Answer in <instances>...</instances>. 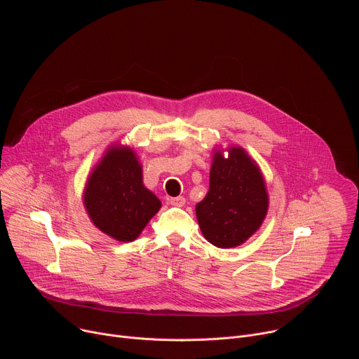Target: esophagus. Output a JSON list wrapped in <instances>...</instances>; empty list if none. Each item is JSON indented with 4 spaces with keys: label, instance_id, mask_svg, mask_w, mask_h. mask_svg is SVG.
I'll return each mask as SVG.
<instances>
[{
    "label": "esophagus",
    "instance_id": "esophagus-1",
    "mask_svg": "<svg viewBox=\"0 0 359 359\" xmlns=\"http://www.w3.org/2000/svg\"><path fill=\"white\" fill-rule=\"evenodd\" d=\"M169 203L172 204V206H177V208H182V206H184L186 198H184L183 196H177V197H172V198L169 200Z\"/></svg>",
    "mask_w": 359,
    "mask_h": 359
}]
</instances>
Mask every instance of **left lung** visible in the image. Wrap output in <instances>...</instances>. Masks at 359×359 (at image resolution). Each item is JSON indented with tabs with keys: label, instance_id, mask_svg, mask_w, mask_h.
I'll use <instances>...</instances> for the list:
<instances>
[{
	"label": "left lung",
	"instance_id": "left-lung-1",
	"mask_svg": "<svg viewBox=\"0 0 359 359\" xmlns=\"http://www.w3.org/2000/svg\"><path fill=\"white\" fill-rule=\"evenodd\" d=\"M269 194L260 168L243 147L215 151L210 187L196 204L200 230L209 243L220 248L243 244L257 231L267 215Z\"/></svg>",
	"mask_w": 359,
	"mask_h": 359
}]
</instances>
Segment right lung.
<instances>
[{"instance_id": "right-lung-1", "label": "right lung", "mask_w": 359, "mask_h": 359, "mask_svg": "<svg viewBox=\"0 0 359 359\" xmlns=\"http://www.w3.org/2000/svg\"><path fill=\"white\" fill-rule=\"evenodd\" d=\"M85 209L92 223L118 241H133L162 208L143 186L142 165L126 146H111L88 177Z\"/></svg>"}]
</instances>
